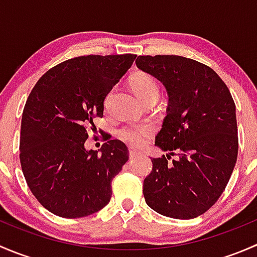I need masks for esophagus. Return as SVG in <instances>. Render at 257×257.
Listing matches in <instances>:
<instances>
[{
	"label": "esophagus",
	"mask_w": 257,
	"mask_h": 257,
	"mask_svg": "<svg viewBox=\"0 0 257 257\" xmlns=\"http://www.w3.org/2000/svg\"><path fill=\"white\" fill-rule=\"evenodd\" d=\"M139 154V152L137 149H134V148L129 147V157L133 158V157H137V155Z\"/></svg>",
	"instance_id": "obj_1"
}]
</instances>
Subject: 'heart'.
Here are the masks:
<instances>
[{
  "mask_svg": "<svg viewBox=\"0 0 257 257\" xmlns=\"http://www.w3.org/2000/svg\"><path fill=\"white\" fill-rule=\"evenodd\" d=\"M131 85L136 94L142 100H147L149 98L159 97L160 88L157 79L148 73H138L131 79ZM152 128L148 124H126L123 128L119 129L118 136L125 143L131 145H141L145 141Z\"/></svg>",
  "mask_w": 257,
  "mask_h": 257,
  "instance_id": "heart-1",
  "label": "heart"
}]
</instances>
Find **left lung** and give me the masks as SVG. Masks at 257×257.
Returning a JSON list of instances; mask_svg holds the SVG:
<instances>
[{
  "instance_id": "1",
  "label": "left lung",
  "mask_w": 257,
  "mask_h": 257,
  "mask_svg": "<svg viewBox=\"0 0 257 257\" xmlns=\"http://www.w3.org/2000/svg\"><path fill=\"white\" fill-rule=\"evenodd\" d=\"M137 67L167 88L168 114L155 144L169 154L153 158L144 179L148 206L164 216L194 219L221 196L237 159L235 103L205 64L181 56H139ZM170 155L178 158L170 162Z\"/></svg>"
}]
</instances>
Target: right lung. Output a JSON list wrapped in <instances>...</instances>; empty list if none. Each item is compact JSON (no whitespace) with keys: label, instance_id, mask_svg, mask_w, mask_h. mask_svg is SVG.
Returning <instances> with one entry per match:
<instances>
[{"label":"right lung","instance_id":"1","mask_svg":"<svg viewBox=\"0 0 257 257\" xmlns=\"http://www.w3.org/2000/svg\"><path fill=\"white\" fill-rule=\"evenodd\" d=\"M136 57H74L46 72L28 95L21 167L30 190L52 214L76 219L109 203L112 180L128 160V148L118 139L105 142L99 152L87 150L84 143L88 132L97 131L93 120L103 116L105 97Z\"/></svg>","mask_w":257,"mask_h":257}]
</instances>
